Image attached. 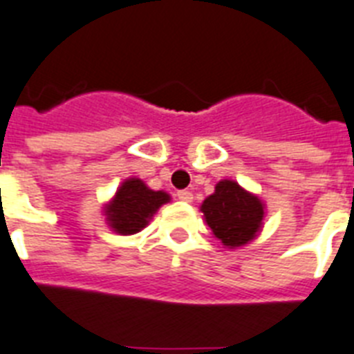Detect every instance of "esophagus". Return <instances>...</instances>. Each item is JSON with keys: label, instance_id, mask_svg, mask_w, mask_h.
Masks as SVG:
<instances>
[{"label": "esophagus", "instance_id": "34e87169", "mask_svg": "<svg viewBox=\"0 0 354 354\" xmlns=\"http://www.w3.org/2000/svg\"><path fill=\"white\" fill-rule=\"evenodd\" d=\"M178 200L185 201V203H191L192 201V192L191 191H178Z\"/></svg>", "mask_w": 354, "mask_h": 354}]
</instances>
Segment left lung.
I'll list each match as a JSON object with an SVG mask.
<instances>
[{
	"label": "left lung",
	"instance_id": "obj_1",
	"mask_svg": "<svg viewBox=\"0 0 354 354\" xmlns=\"http://www.w3.org/2000/svg\"><path fill=\"white\" fill-rule=\"evenodd\" d=\"M205 221L225 246H243L259 232L264 207L257 196L236 182L223 180L201 205Z\"/></svg>",
	"mask_w": 354,
	"mask_h": 354
}]
</instances>
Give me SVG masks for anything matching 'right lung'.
Wrapping results in <instances>:
<instances>
[{
	"mask_svg": "<svg viewBox=\"0 0 354 354\" xmlns=\"http://www.w3.org/2000/svg\"><path fill=\"white\" fill-rule=\"evenodd\" d=\"M169 201V194L151 191L142 180L129 178L122 183L115 198L106 209L109 227L122 236L140 232L151 216Z\"/></svg>",
	"mask_w": 354,
	"mask_h": 354,
	"instance_id": "1",
	"label": "right lung"
}]
</instances>
